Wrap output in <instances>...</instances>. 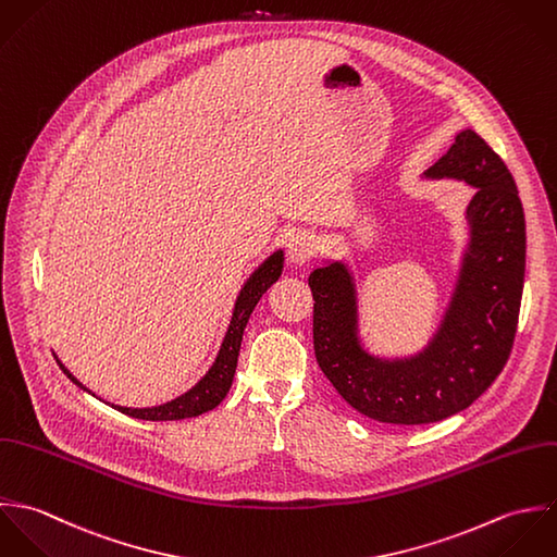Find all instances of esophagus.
Here are the masks:
<instances>
[{"label":"esophagus","mask_w":557,"mask_h":557,"mask_svg":"<svg viewBox=\"0 0 557 557\" xmlns=\"http://www.w3.org/2000/svg\"><path fill=\"white\" fill-rule=\"evenodd\" d=\"M319 249V238L317 234L312 232H297L290 236L288 245H286V251H288V260L295 264V267H304L306 262H310V258L317 253Z\"/></svg>","instance_id":"1"}]
</instances>
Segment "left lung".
I'll use <instances>...</instances> for the list:
<instances>
[{
	"label": "left lung",
	"mask_w": 557,
	"mask_h": 557,
	"mask_svg": "<svg viewBox=\"0 0 557 557\" xmlns=\"http://www.w3.org/2000/svg\"><path fill=\"white\" fill-rule=\"evenodd\" d=\"M424 181L473 187L454 288L429 342L403 357L370 350L350 262L323 260L308 277L314 352L335 392L385 424H431L467 409L504 370L525 280V218L512 174L471 128L460 131Z\"/></svg>",
	"instance_id": "left-lung-1"
}]
</instances>
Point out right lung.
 Masks as SVG:
<instances>
[{"mask_svg":"<svg viewBox=\"0 0 557 557\" xmlns=\"http://www.w3.org/2000/svg\"><path fill=\"white\" fill-rule=\"evenodd\" d=\"M282 271H284V249L280 247L271 256H267L253 269V273L245 280V284L240 286V290L236 295L232 317H230V325H227V332L223 335L220 352H218L213 366L209 368V372L191 389H187L185 394L176 396L174 400H168V403L157 405V407L133 409V407L112 405L113 409L124 413V416H131V418H137V420H148V422H172V420L196 418V416H202L207 411H213L227 396V392L232 387L234 372H236V361H238V350H240V342H243V332L247 327V321H249L256 304L260 301V297L271 288V284H275L280 280ZM55 361L60 363L62 372L77 387L92 394L84 383H79L71 374V370L58 357H55Z\"/></svg>","mask_w":557,"mask_h":557,"instance_id":"right-lung-1","label":"right lung"}]
</instances>
